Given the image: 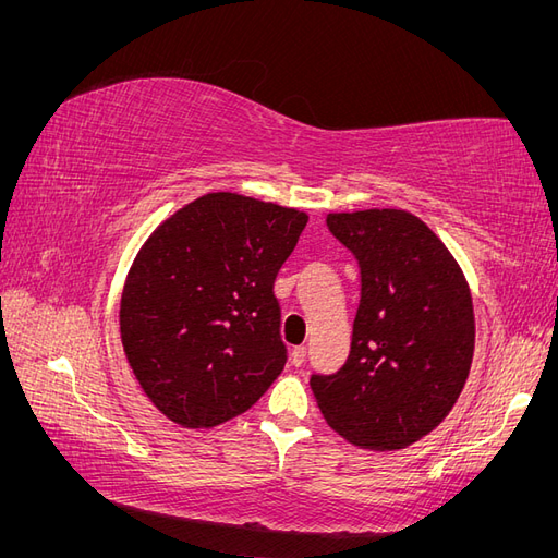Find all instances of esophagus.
<instances>
[{"mask_svg":"<svg viewBox=\"0 0 558 558\" xmlns=\"http://www.w3.org/2000/svg\"><path fill=\"white\" fill-rule=\"evenodd\" d=\"M305 359H307V347H293V351H291V363H293L295 367H300L302 363H305Z\"/></svg>","mask_w":558,"mask_h":558,"instance_id":"1","label":"esophagus"}]
</instances>
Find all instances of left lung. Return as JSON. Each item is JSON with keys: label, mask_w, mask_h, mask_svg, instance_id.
<instances>
[{"label": "left lung", "mask_w": 558, "mask_h": 558, "mask_svg": "<svg viewBox=\"0 0 558 558\" xmlns=\"http://www.w3.org/2000/svg\"><path fill=\"white\" fill-rule=\"evenodd\" d=\"M361 267L347 363L310 386L332 430L391 451L428 435L459 400L475 351L468 281L440 238L410 211L328 214Z\"/></svg>", "instance_id": "1"}]
</instances>
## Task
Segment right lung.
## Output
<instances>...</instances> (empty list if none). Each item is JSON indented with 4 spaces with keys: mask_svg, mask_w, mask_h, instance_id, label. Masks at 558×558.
<instances>
[{
    "mask_svg": "<svg viewBox=\"0 0 558 558\" xmlns=\"http://www.w3.org/2000/svg\"><path fill=\"white\" fill-rule=\"evenodd\" d=\"M307 214L234 193L193 199L150 234L121 298L134 377L174 424L246 412L286 365L275 279Z\"/></svg>",
    "mask_w": 558,
    "mask_h": 558,
    "instance_id": "add662e5",
    "label": "right lung"
}]
</instances>
